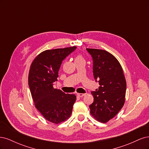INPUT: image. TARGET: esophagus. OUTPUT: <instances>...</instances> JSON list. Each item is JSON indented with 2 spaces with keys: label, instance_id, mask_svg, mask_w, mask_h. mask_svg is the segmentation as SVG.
Instances as JSON below:
<instances>
[{
  "label": "esophagus",
  "instance_id": "esophagus-1",
  "mask_svg": "<svg viewBox=\"0 0 149 149\" xmlns=\"http://www.w3.org/2000/svg\"><path fill=\"white\" fill-rule=\"evenodd\" d=\"M84 95H85V94H83V93H77V96H78V97H81L84 96Z\"/></svg>",
  "mask_w": 149,
  "mask_h": 149
}]
</instances>
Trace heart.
Wrapping results in <instances>:
<instances>
[{
	"instance_id": "1",
	"label": "heart",
	"mask_w": 149,
	"mask_h": 149,
	"mask_svg": "<svg viewBox=\"0 0 149 149\" xmlns=\"http://www.w3.org/2000/svg\"><path fill=\"white\" fill-rule=\"evenodd\" d=\"M83 60V57L81 56V55H78V56H76V58H75V61H77V60Z\"/></svg>"
}]
</instances>
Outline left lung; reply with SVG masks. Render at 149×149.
Segmentation results:
<instances>
[{
	"label": "left lung",
	"instance_id": "8db88e82",
	"mask_svg": "<svg viewBox=\"0 0 149 149\" xmlns=\"http://www.w3.org/2000/svg\"><path fill=\"white\" fill-rule=\"evenodd\" d=\"M91 56L93 72L100 86L91 91L94 101L89 106L90 113L97 120L105 123L112 119L123 107L126 81L118 60L102 49L86 48Z\"/></svg>",
	"mask_w": 149,
	"mask_h": 149
}]
</instances>
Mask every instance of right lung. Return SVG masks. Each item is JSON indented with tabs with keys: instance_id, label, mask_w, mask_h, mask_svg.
Masks as SVG:
<instances>
[{
	"instance_id": "obj_1",
	"label": "right lung",
	"mask_w": 149,
	"mask_h": 149,
	"mask_svg": "<svg viewBox=\"0 0 149 149\" xmlns=\"http://www.w3.org/2000/svg\"><path fill=\"white\" fill-rule=\"evenodd\" d=\"M76 47L44 51L35 58L29 74V85L36 108L48 121L59 124L68 119L76 97L53 85L58 80L62 61Z\"/></svg>"
}]
</instances>
